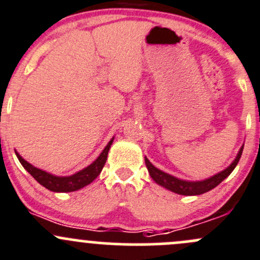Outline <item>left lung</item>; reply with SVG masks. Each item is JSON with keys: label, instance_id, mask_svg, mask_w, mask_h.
I'll return each instance as SVG.
<instances>
[{"label": "left lung", "instance_id": "8db88e82", "mask_svg": "<svg viewBox=\"0 0 260 260\" xmlns=\"http://www.w3.org/2000/svg\"><path fill=\"white\" fill-rule=\"evenodd\" d=\"M244 145L240 147L239 152H238L237 157H235L234 161L229 165L225 170H222L219 174L214 175V176L209 177V179L201 180V181H187L179 179V177H175L172 175L167 174V172L161 171L157 167H154L151 162L148 161V158L145 157V162L147 170L149 172V176L152 177V180L156 183H158L162 187L167 188V190L172 191L175 193H179V195H185V196H196L201 195V193H205L208 191L212 190L214 187H216L220 182H222L237 167L238 162H239L240 157H242Z\"/></svg>", "mask_w": 260, "mask_h": 260}]
</instances>
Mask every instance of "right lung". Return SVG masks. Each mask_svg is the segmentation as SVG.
Wrapping results in <instances>:
<instances>
[{
  "mask_svg": "<svg viewBox=\"0 0 260 260\" xmlns=\"http://www.w3.org/2000/svg\"><path fill=\"white\" fill-rule=\"evenodd\" d=\"M113 140L114 137L109 141L108 145L104 147V149L102 151V153L99 154L98 158H96L95 161L91 162V164L89 165V166H86L85 169L80 170L79 172H77V174L74 175H70V176H55V175L49 174V172L38 169V167L28 164L27 161H25V159L20 156L18 152L15 151V153H16L18 161L22 165L23 169H25L34 179L38 181L40 185H43L44 187H46L50 191H54V192H72V191L80 190L84 186L89 185V183L93 182V181L99 176V174H101L102 170H103L104 165H106L109 148H111L112 143H113Z\"/></svg>",
  "mask_w": 260,
  "mask_h": 260,
  "instance_id": "obj_1",
  "label": "right lung"
}]
</instances>
